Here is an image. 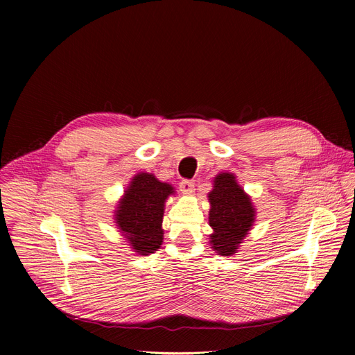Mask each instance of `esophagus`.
Listing matches in <instances>:
<instances>
[{"mask_svg":"<svg viewBox=\"0 0 355 355\" xmlns=\"http://www.w3.org/2000/svg\"><path fill=\"white\" fill-rule=\"evenodd\" d=\"M179 187H180V191H184V192H187V194H188V192H192V189H194V182L188 180V179H184V180L180 182Z\"/></svg>","mask_w":355,"mask_h":355,"instance_id":"esophagus-1","label":"esophagus"}]
</instances>
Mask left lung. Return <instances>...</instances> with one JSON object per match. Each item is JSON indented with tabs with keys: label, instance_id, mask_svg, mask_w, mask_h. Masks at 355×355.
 <instances>
[{
	"label": "left lung",
	"instance_id": "obj_1",
	"mask_svg": "<svg viewBox=\"0 0 355 355\" xmlns=\"http://www.w3.org/2000/svg\"><path fill=\"white\" fill-rule=\"evenodd\" d=\"M211 249L220 256H232L252 230L256 210L250 197L237 184L235 175L219 173L209 194Z\"/></svg>",
	"mask_w": 355,
	"mask_h": 355
}]
</instances>
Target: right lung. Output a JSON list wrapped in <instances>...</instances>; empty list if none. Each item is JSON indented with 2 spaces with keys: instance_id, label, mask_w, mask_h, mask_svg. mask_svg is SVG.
Returning <instances> with one entry per match:
<instances>
[{
  "instance_id": "obj_1",
  "label": "right lung",
  "mask_w": 355,
  "mask_h": 355,
  "mask_svg": "<svg viewBox=\"0 0 355 355\" xmlns=\"http://www.w3.org/2000/svg\"><path fill=\"white\" fill-rule=\"evenodd\" d=\"M171 194H175L171 185L151 173H137L118 201L116 228L137 254L154 253L163 244L164 202Z\"/></svg>"
}]
</instances>
